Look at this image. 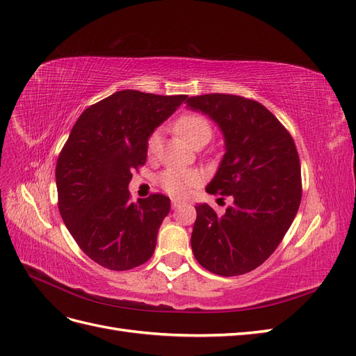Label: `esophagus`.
Segmentation results:
<instances>
[{
  "label": "esophagus",
  "mask_w": 356,
  "mask_h": 356,
  "mask_svg": "<svg viewBox=\"0 0 356 356\" xmlns=\"http://www.w3.org/2000/svg\"><path fill=\"white\" fill-rule=\"evenodd\" d=\"M181 200H178V199H172V209H177L178 207H181Z\"/></svg>",
  "instance_id": "1"
}]
</instances>
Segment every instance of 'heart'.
Wrapping results in <instances>:
<instances>
[{
    "instance_id": "heart-1",
    "label": "heart",
    "mask_w": 356,
    "mask_h": 356,
    "mask_svg": "<svg viewBox=\"0 0 356 356\" xmlns=\"http://www.w3.org/2000/svg\"><path fill=\"white\" fill-rule=\"evenodd\" d=\"M175 131L184 138V141L193 148L204 145L212 136L211 123L200 114L187 113L182 114L175 122ZM160 143L159 132L148 138L147 153L152 156ZM159 182L163 190L175 197H186L193 187L200 182V175L193 169H168L159 177Z\"/></svg>"
}]
</instances>
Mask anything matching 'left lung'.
<instances>
[{
    "mask_svg": "<svg viewBox=\"0 0 356 356\" xmlns=\"http://www.w3.org/2000/svg\"><path fill=\"white\" fill-rule=\"evenodd\" d=\"M187 106L208 115L224 138L225 153L207 191L233 199L222 215L208 203L197 204L193 254L215 275L248 273L273 254L297 215L301 170L296 144L252 99L212 93L191 96Z\"/></svg>",
    "mask_w": 356,
    "mask_h": 356,
    "instance_id": "1",
    "label": "left lung"
}]
</instances>
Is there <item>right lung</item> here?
<instances>
[{
	"label": "right lung",
	"instance_id": "add662e5",
	"mask_svg": "<svg viewBox=\"0 0 356 356\" xmlns=\"http://www.w3.org/2000/svg\"><path fill=\"white\" fill-rule=\"evenodd\" d=\"M187 95L120 90L84 110L56 165L59 212L95 263L129 270L149 260L170 209L163 195L129 200L132 172L147 160L148 138Z\"/></svg>",
	"mask_w": 356,
	"mask_h": 356
}]
</instances>
